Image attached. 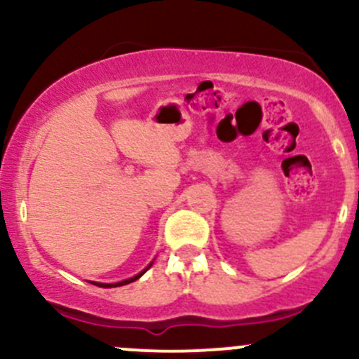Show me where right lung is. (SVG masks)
<instances>
[{
  "label": "right lung",
  "instance_id": "add662e5",
  "mask_svg": "<svg viewBox=\"0 0 359 359\" xmlns=\"http://www.w3.org/2000/svg\"><path fill=\"white\" fill-rule=\"evenodd\" d=\"M153 266V262L149 264V266L146 267V269L144 271H140L139 274H135V276L133 278H128V280H123V281H118V283H97V281H92V285H97V287H102V288H114V287H123V285H128V283H132V281H135V280H139L140 276H142L144 273H146L147 269H149V267Z\"/></svg>",
  "mask_w": 359,
  "mask_h": 359
}]
</instances>
